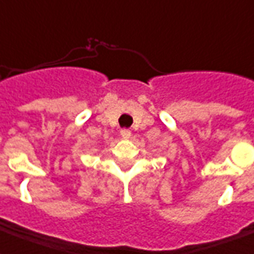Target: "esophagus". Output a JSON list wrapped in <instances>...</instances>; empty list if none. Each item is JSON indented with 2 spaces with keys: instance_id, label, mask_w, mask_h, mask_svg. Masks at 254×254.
Masks as SVG:
<instances>
[{
  "instance_id": "34e87169",
  "label": "esophagus",
  "mask_w": 254,
  "mask_h": 254,
  "mask_svg": "<svg viewBox=\"0 0 254 254\" xmlns=\"http://www.w3.org/2000/svg\"><path fill=\"white\" fill-rule=\"evenodd\" d=\"M121 136L123 139H129L131 137V131L129 129H121Z\"/></svg>"
}]
</instances>
